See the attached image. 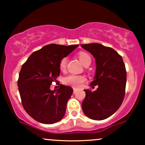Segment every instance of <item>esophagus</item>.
Listing matches in <instances>:
<instances>
[{"mask_svg":"<svg viewBox=\"0 0 145 145\" xmlns=\"http://www.w3.org/2000/svg\"><path fill=\"white\" fill-rule=\"evenodd\" d=\"M74 93H76V91H77V89H76V88H74Z\"/></svg>","mask_w":145,"mask_h":145,"instance_id":"1","label":"esophagus"}]
</instances>
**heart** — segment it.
Listing matches in <instances>:
<instances>
[{"label":"heart","instance_id":"obj_1","mask_svg":"<svg viewBox=\"0 0 145 145\" xmlns=\"http://www.w3.org/2000/svg\"><path fill=\"white\" fill-rule=\"evenodd\" d=\"M78 57L84 66L87 64H91V59L87 53L80 52L78 54ZM67 62V57H63L59 62V68L61 70H65ZM86 80V78L83 75L69 74L63 78V82L67 85L73 86L75 88L80 87Z\"/></svg>","mask_w":145,"mask_h":145}]
</instances>
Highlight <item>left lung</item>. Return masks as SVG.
Here are the masks:
<instances>
[{
    "label": "left lung",
    "instance_id": "obj_1",
    "mask_svg": "<svg viewBox=\"0 0 145 145\" xmlns=\"http://www.w3.org/2000/svg\"><path fill=\"white\" fill-rule=\"evenodd\" d=\"M95 59L96 71L91 86L96 91L84 90L86 97L82 108L86 116L93 120H104L119 108L125 93L127 72L122 56L114 49L100 44H82Z\"/></svg>",
    "mask_w": 145,
    "mask_h": 145
}]
</instances>
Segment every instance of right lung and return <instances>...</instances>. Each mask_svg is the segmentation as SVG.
<instances>
[{
    "label": "right lung",
    "instance_id": "add662e5",
    "mask_svg": "<svg viewBox=\"0 0 145 145\" xmlns=\"http://www.w3.org/2000/svg\"><path fill=\"white\" fill-rule=\"evenodd\" d=\"M78 46L47 45L34 52L22 65L18 80L22 104L29 115L38 122L53 124L65 114L73 89L63 84L54 91L50 87L60 74V61Z\"/></svg>",
    "mask_w": 145,
    "mask_h": 145
}]
</instances>
